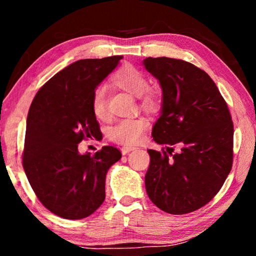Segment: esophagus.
Segmentation results:
<instances>
[{"label":"esophagus","mask_w":256,"mask_h":256,"mask_svg":"<svg viewBox=\"0 0 256 256\" xmlns=\"http://www.w3.org/2000/svg\"><path fill=\"white\" fill-rule=\"evenodd\" d=\"M134 149V146H122V149H120V151H122V154H128V152H131V151H133Z\"/></svg>","instance_id":"34e87169"}]
</instances>
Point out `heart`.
I'll list each match as a JSON object with an SVG mask.
<instances>
[{"label": "heart", "mask_w": 256, "mask_h": 256, "mask_svg": "<svg viewBox=\"0 0 256 256\" xmlns=\"http://www.w3.org/2000/svg\"><path fill=\"white\" fill-rule=\"evenodd\" d=\"M112 84L134 96H138L142 107L154 110L160 102V94L148 86V78L142 71L132 66H125L115 73L112 79ZM92 110L98 120H106L108 116L105 90H94L92 98ZM148 120L141 116L120 120L108 131L110 140L123 144H136L141 141L144 132L148 128Z\"/></svg>", "instance_id": "b5f03b06"}]
</instances>
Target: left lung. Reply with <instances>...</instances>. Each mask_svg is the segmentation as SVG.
<instances>
[{"label":"left lung","mask_w":256,"mask_h":256,"mask_svg":"<svg viewBox=\"0 0 256 256\" xmlns=\"http://www.w3.org/2000/svg\"><path fill=\"white\" fill-rule=\"evenodd\" d=\"M142 64L162 86L152 136L166 146L162 152L148 150L146 194L167 214H188L210 202L230 172V112L214 82L193 64L170 58H146ZM175 145L180 151L172 155Z\"/></svg>","instance_id":"1"}]
</instances>
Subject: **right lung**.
I'll list each match as a JSON object with an SVG mask.
<instances>
[{
  "label": "right lung",
  "mask_w": 256,
  "mask_h": 256,
  "mask_svg": "<svg viewBox=\"0 0 256 256\" xmlns=\"http://www.w3.org/2000/svg\"><path fill=\"white\" fill-rule=\"evenodd\" d=\"M122 58L76 60L50 78L29 108L24 170L40 201L64 219H84L102 204L107 172L122 157L110 146L92 156L78 150L84 138L99 132L92 94Z\"/></svg>",
  "instance_id": "right-lung-1"
}]
</instances>
